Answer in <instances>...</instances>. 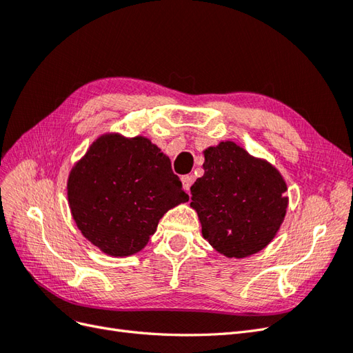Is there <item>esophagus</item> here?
Masks as SVG:
<instances>
[{"label": "esophagus", "mask_w": 353, "mask_h": 353, "mask_svg": "<svg viewBox=\"0 0 353 353\" xmlns=\"http://www.w3.org/2000/svg\"><path fill=\"white\" fill-rule=\"evenodd\" d=\"M181 183H183V187H184V190L190 191V187H191V184L194 183V176H193V175H184L183 178H181Z\"/></svg>", "instance_id": "1"}]
</instances>
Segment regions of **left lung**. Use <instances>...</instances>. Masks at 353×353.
Returning <instances> with one entry per match:
<instances>
[{"mask_svg":"<svg viewBox=\"0 0 353 353\" xmlns=\"http://www.w3.org/2000/svg\"><path fill=\"white\" fill-rule=\"evenodd\" d=\"M203 154L205 174L191 185L190 203L203 239L230 259L263 250L287 213V184L280 170L234 141L208 147Z\"/></svg>","mask_w":353,"mask_h":353,"instance_id":"obj_1","label":"left lung"}]
</instances>
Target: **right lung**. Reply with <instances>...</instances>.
I'll list each match as a JSON object with an SVG mask.
<instances>
[{
  "instance_id": "obj_1",
  "label": "right lung",
  "mask_w": 353,
  "mask_h": 353,
  "mask_svg": "<svg viewBox=\"0 0 353 353\" xmlns=\"http://www.w3.org/2000/svg\"><path fill=\"white\" fill-rule=\"evenodd\" d=\"M68 200L82 236L123 258L143 250L159 221L188 194L169 157L148 138L108 132L70 169Z\"/></svg>"
}]
</instances>
